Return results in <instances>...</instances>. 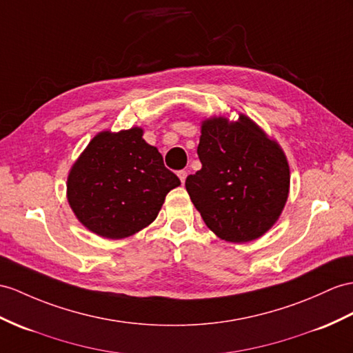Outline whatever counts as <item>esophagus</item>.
Wrapping results in <instances>:
<instances>
[{
  "instance_id": "1",
  "label": "esophagus",
  "mask_w": 353,
  "mask_h": 353,
  "mask_svg": "<svg viewBox=\"0 0 353 353\" xmlns=\"http://www.w3.org/2000/svg\"><path fill=\"white\" fill-rule=\"evenodd\" d=\"M178 176H179V179H181V183L184 184L185 178H187V170H179V172H178Z\"/></svg>"
}]
</instances>
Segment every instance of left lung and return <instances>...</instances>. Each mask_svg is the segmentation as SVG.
Segmentation results:
<instances>
[{"label":"left lung","mask_w":353,"mask_h":353,"mask_svg":"<svg viewBox=\"0 0 353 353\" xmlns=\"http://www.w3.org/2000/svg\"><path fill=\"white\" fill-rule=\"evenodd\" d=\"M201 170L185 179L187 193L214 234L248 243L277 221L288 201L289 165L279 143L250 118H211L197 147Z\"/></svg>","instance_id":"8db88e82"}]
</instances>
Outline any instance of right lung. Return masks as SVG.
<instances>
[{
  "label": "right lung",
  "instance_id": "right-lung-1",
  "mask_svg": "<svg viewBox=\"0 0 353 353\" xmlns=\"http://www.w3.org/2000/svg\"><path fill=\"white\" fill-rule=\"evenodd\" d=\"M142 128L99 133L76 160L67 199L85 228L100 236H130L156 220L179 178L142 139Z\"/></svg>",
  "mask_w": 353,
  "mask_h": 353
}]
</instances>
